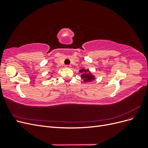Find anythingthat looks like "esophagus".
Instances as JSON below:
<instances>
[{
  "label": "esophagus",
  "mask_w": 148,
  "mask_h": 148,
  "mask_svg": "<svg viewBox=\"0 0 148 148\" xmlns=\"http://www.w3.org/2000/svg\"><path fill=\"white\" fill-rule=\"evenodd\" d=\"M65 67H66V68H69V69H70V68H71V65H66V66H65Z\"/></svg>",
  "instance_id": "obj_1"
}]
</instances>
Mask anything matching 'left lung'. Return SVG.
Here are the masks:
<instances>
[{"label":"left lung","mask_w":148,"mask_h":148,"mask_svg":"<svg viewBox=\"0 0 148 148\" xmlns=\"http://www.w3.org/2000/svg\"><path fill=\"white\" fill-rule=\"evenodd\" d=\"M79 73H81V77L83 79V82L88 83V82H91L96 79V76L94 75L93 73H92L90 70L89 69H83L80 70Z\"/></svg>","instance_id":"obj_1"}]
</instances>
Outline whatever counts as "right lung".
I'll return each instance as SVG.
<instances>
[{"label":"right lung","mask_w":148,"mask_h":148,"mask_svg":"<svg viewBox=\"0 0 148 148\" xmlns=\"http://www.w3.org/2000/svg\"><path fill=\"white\" fill-rule=\"evenodd\" d=\"M52 77V76H51V77H50V78H48L47 79H51Z\"/></svg>","instance_id":"add662e5"}]
</instances>
